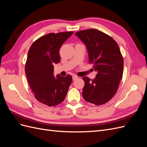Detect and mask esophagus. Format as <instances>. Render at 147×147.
<instances>
[{"instance_id": "esophagus-1", "label": "esophagus", "mask_w": 147, "mask_h": 147, "mask_svg": "<svg viewBox=\"0 0 147 147\" xmlns=\"http://www.w3.org/2000/svg\"><path fill=\"white\" fill-rule=\"evenodd\" d=\"M72 78H73V80H76L78 78V77L76 76V75H74V76L72 77Z\"/></svg>"}]
</instances>
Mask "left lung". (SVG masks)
<instances>
[{
	"instance_id": "1",
	"label": "left lung",
	"mask_w": 147,
	"mask_h": 147,
	"mask_svg": "<svg viewBox=\"0 0 147 147\" xmlns=\"http://www.w3.org/2000/svg\"><path fill=\"white\" fill-rule=\"evenodd\" d=\"M75 35L85 44L89 61L97 72L95 78L83 77V99L96 105L109 102L116 94L122 78L124 61L118 43L110 35L90 29Z\"/></svg>"
}]
</instances>
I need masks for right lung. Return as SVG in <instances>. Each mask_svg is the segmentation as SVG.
I'll return each mask as SVG.
<instances>
[{"label": "right lung", "mask_w": 147, "mask_h": 147, "mask_svg": "<svg viewBox=\"0 0 147 147\" xmlns=\"http://www.w3.org/2000/svg\"><path fill=\"white\" fill-rule=\"evenodd\" d=\"M74 32L50 33L36 40L30 46L25 72L36 99L49 107L63 102L72 77L67 75L55 77L54 65L60 62L59 49Z\"/></svg>", "instance_id": "add662e5"}]
</instances>
